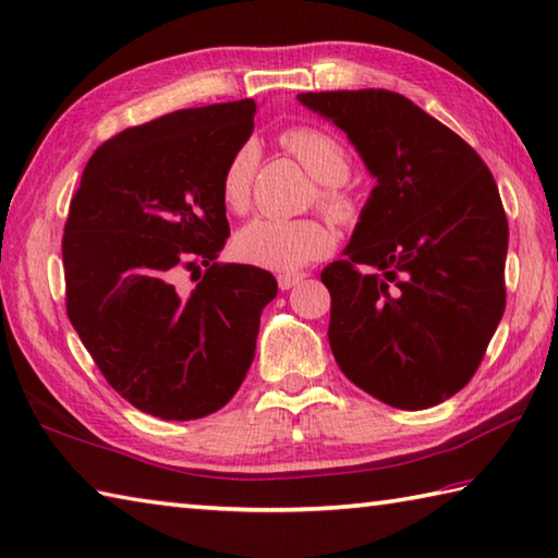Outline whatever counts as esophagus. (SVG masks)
Returning <instances> with one entry per match:
<instances>
[{
    "instance_id": "esophagus-1",
    "label": "esophagus",
    "mask_w": 558,
    "mask_h": 558,
    "mask_svg": "<svg viewBox=\"0 0 558 558\" xmlns=\"http://www.w3.org/2000/svg\"><path fill=\"white\" fill-rule=\"evenodd\" d=\"M302 280H305V272H282V276H278V288L290 290V288L300 286Z\"/></svg>"
}]
</instances>
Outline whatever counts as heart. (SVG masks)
Instances as JSON below:
<instances>
[{
    "label": "heart",
    "instance_id": "heart-1",
    "mask_svg": "<svg viewBox=\"0 0 558 558\" xmlns=\"http://www.w3.org/2000/svg\"><path fill=\"white\" fill-rule=\"evenodd\" d=\"M280 144L295 156L310 175L322 182V205L333 217L351 215V199L341 190V182L349 178V154L341 141L329 131L317 126H290L280 134ZM258 163V148L253 141L241 144L231 154L229 163L221 173V202L241 215L251 205L253 173ZM236 256L251 266L295 272L317 260L333 248V234L317 219H270L258 217L239 231L234 241Z\"/></svg>",
    "mask_w": 558,
    "mask_h": 558
}]
</instances>
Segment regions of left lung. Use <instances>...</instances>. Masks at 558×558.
Instances as JSON below:
<instances>
[{
    "instance_id": "1",
    "label": "left lung",
    "mask_w": 558,
    "mask_h": 558,
    "mask_svg": "<svg viewBox=\"0 0 558 558\" xmlns=\"http://www.w3.org/2000/svg\"><path fill=\"white\" fill-rule=\"evenodd\" d=\"M298 102L341 129L376 178L347 258L322 270L333 359L390 408H434L473 378L502 319L498 185L461 136L390 89Z\"/></svg>"
}]
</instances>
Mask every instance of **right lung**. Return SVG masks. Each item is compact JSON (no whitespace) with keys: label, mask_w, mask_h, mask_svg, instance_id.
Here are the masks:
<instances>
[{"label":"right lung","mask_w":558,"mask_h":558,"mask_svg":"<svg viewBox=\"0 0 558 558\" xmlns=\"http://www.w3.org/2000/svg\"><path fill=\"white\" fill-rule=\"evenodd\" d=\"M253 114L239 99L121 131L70 202L68 317L111 388L160 420L207 417L234 398L278 295L268 270L215 263L229 239L221 173ZM182 267L201 278L192 291L177 288Z\"/></svg>","instance_id":"obj_1"}]
</instances>
